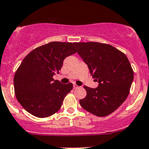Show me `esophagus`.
<instances>
[{
  "label": "esophagus",
  "mask_w": 149,
  "mask_h": 149,
  "mask_svg": "<svg viewBox=\"0 0 149 149\" xmlns=\"http://www.w3.org/2000/svg\"><path fill=\"white\" fill-rule=\"evenodd\" d=\"M79 86L77 85H76V84H74V85H73V88L74 89H76V88H79Z\"/></svg>",
  "instance_id": "34e87169"
}]
</instances>
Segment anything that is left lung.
I'll return each mask as SVG.
<instances>
[{
  "mask_svg": "<svg viewBox=\"0 0 149 149\" xmlns=\"http://www.w3.org/2000/svg\"><path fill=\"white\" fill-rule=\"evenodd\" d=\"M79 54L97 81L96 88L84 86L87 95L80 100L81 107L99 117L116 110L128 96L134 71L126 55L109 44L74 42Z\"/></svg>",
  "mask_w": 149,
  "mask_h": 149,
  "instance_id": "1",
  "label": "left lung"
}]
</instances>
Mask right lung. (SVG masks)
<instances>
[{
    "instance_id": "obj_1",
    "label": "right lung",
    "mask_w": 149,
    "mask_h": 149,
    "mask_svg": "<svg viewBox=\"0 0 149 149\" xmlns=\"http://www.w3.org/2000/svg\"><path fill=\"white\" fill-rule=\"evenodd\" d=\"M76 52L72 42H51L36 48L27 55L14 76L17 100L33 116L46 118L60 109L73 84L54 80L67 57Z\"/></svg>"
}]
</instances>
